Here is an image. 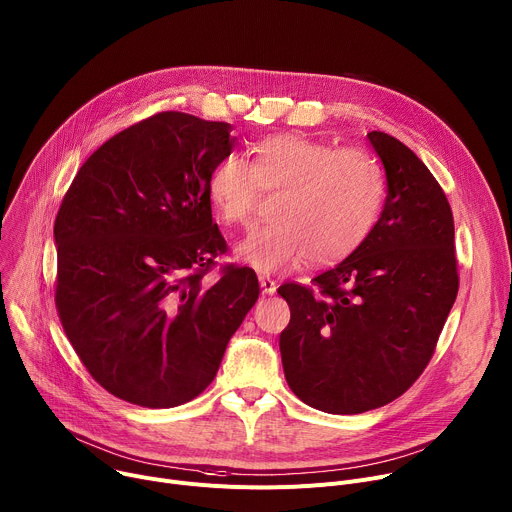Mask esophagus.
<instances>
[{
    "label": "esophagus",
    "instance_id": "obj_1",
    "mask_svg": "<svg viewBox=\"0 0 512 512\" xmlns=\"http://www.w3.org/2000/svg\"><path fill=\"white\" fill-rule=\"evenodd\" d=\"M258 280H260V289H262L264 295H274V293H276V282H274L270 276L260 274Z\"/></svg>",
    "mask_w": 512,
    "mask_h": 512
}]
</instances>
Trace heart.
Segmentation results:
<instances>
[{
  "mask_svg": "<svg viewBox=\"0 0 512 512\" xmlns=\"http://www.w3.org/2000/svg\"><path fill=\"white\" fill-rule=\"evenodd\" d=\"M250 162L230 154L209 175V201L225 225H246L258 191L276 193L272 225L258 227L236 256L272 274L299 266L331 264L352 254L372 232L384 199L378 162L356 148L303 136L272 134L252 142Z\"/></svg>",
  "mask_w": 512,
  "mask_h": 512,
  "instance_id": "b5f03b06",
  "label": "heart"
}]
</instances>
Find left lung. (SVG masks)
Returning <instances> with one entry per match:
<instances>
[{"label":"left lung","instance_id":"left-lung-1","mask_svg":"<svg viewBox=\"0 0 512 512\" xmlns=\"http://www.w3.org/2000/svg\"><path fill=\"white\" fill-rule=\"evenodd\" d=\"M368 140L386 175L372 232L313 287L278 289L291 307L278 342L285 378L333 415L384 407L421 376L460 285L451 207L431 170L401 140Z\"/></svg>","mask_w":512,"mask_h":512}]
</instances>
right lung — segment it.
Returning <instances> with one entry per match:
<instances>
[{"label":"right lung","instance_id":"add662e5","mask_svg":"<svg viewBox=\"0 0 512 512\" xmlns=\"http://www.w3.org/2000/svg\"><path fill=\"white\" fill-rule=\"evenodd\" d=\"M230 132L225 122L156 113L101 144L56 213L63 329L89 374L132 405L195 399L258 301L248 266L205 280L227 250L207 183L236 146Z\"/></svg>","mask_w":512,"mask_h":512}]
</instances>
